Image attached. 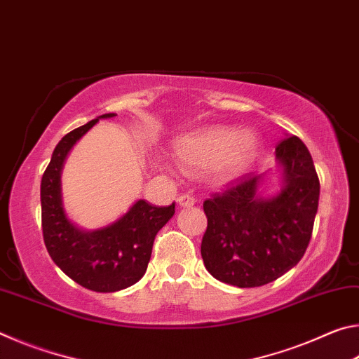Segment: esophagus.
Listing matches in <instances>:
<instances>
[{"mask_svg":"<svg viewBox=\"0 0 359 359\" xmlns=\"http://www.w3.org/2000/svg\"><path fill=\"white\" fill-rule=\"evenodd\" d=\"M177 204L180 208H191V205L196 204V199L190 196V194H180L177 198Z\"/></svg>","mask_w":359,"mask_h":359,"instance_id":"1","label":"esophagus"}]
</instances>
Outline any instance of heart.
Instances as JSON below:
<instances>
[{
  "mask_svg": "<svg viewBox=\"0 0 359 359\" xmlns=\"http://www.w3.org/2000/svg\"><path fill=\"white\" fill-rule=\"evenodd\" d=\"M259 137L250 130L214 125L175 141V155L187 172L208 171L215 185L238 182L259 155Z\"/></svg>",
  "mask_w": 359,
  "mask_h": 359,
  "instance_id": "1",
  "label": "heart"
}]
</instances>
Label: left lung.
Here are the masks:
<instances>
[{
	"label": "left lung",
	"instance_id": "left-lung-1",
	"mask_svg": "<svg viewBox=\"0 0 359 359\" xmlns=\"http://www.w3.org/2000/svg\"><path fill=\"white\" fill-rule=\"evenodd\" d=\"M276 156L283 171L278 193L259 194L261 175H245L204 201L201 257L223 283L253 288L274 282L299 263L311 242L320 198L312 156L296 136L278 142Z\"/></svg>",
	"mask_w": 359,
	"mask_h": 359
}]
</instances>
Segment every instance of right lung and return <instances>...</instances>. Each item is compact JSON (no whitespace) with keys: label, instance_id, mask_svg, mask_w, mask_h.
<instances>
[{"label":"right lung","instance_id":"right-lung-1","mask_svg":"<svg viewBox=\"0 0 359 359\" xmlns=\"http://www.w3.org/2000/svg\"><path fill=\"white\" fill-rule=\"evenodd\" d=\"M115 115H100L68 133L57 144L41 180L42 236L48 255L76 283L98 293H112L141 280L147 271L155 236L175 212L174 203L156 208L139 199L118 220L93 231L76 226L66 217L60 180L66 156L100 118Z\"/></svg>","mask_w":359,"mask_h":359}]
</instances>
